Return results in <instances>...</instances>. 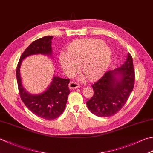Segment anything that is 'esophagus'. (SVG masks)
I'll use <instances>...</instances> for the list:
<instances>
[{"label": "esophagus", "mask_w": 153, "mask_h": 153, "mask_svg": "<svg viewBox=\"0 0 153 153\" xmlns=\"http://www.w3.org/2000/svg\"><path fill=\"white\" fill-rule=\"evenodd\" d=\"M69 88L71 89H76L77 88H79V83H77L76 82H71L70 83V84H69Z\"/></svg>", "instance_id": "34e87169"}]
</instances>
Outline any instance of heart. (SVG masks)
I'll use <instances>...</instances> for the list:
<instances>
[{
	"label": "heart",
	"instance_id": "heart-1",
	"mask_svg": "<svg viewBox=\"0 0 153 153\" xmlns=\"http://www.w3.org/2000/svg\"><path fill=\"white\" fill-rule=\"evenodd\" d=\"M112 53L103 40L87 38L73 42L68 53L62 52L59 62L68 76H72L81 69L88 78L94 80L105 72L111 60Z\"/></svg>",
	"mask_w": 153,
	"mask_h": 153
}]
</instances>
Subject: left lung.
Masks as SVG:
<instances>
[{"label":"left lung","instance_id":"1","mask_svg":"<svg viewBox=\"0 0 153 153\" xmlns=\"http://www.w3.org/2000/svg\"><path fill=\"white\" fill-rule=\"evenodd\" d=\"M134 71L132 56L127 53L126 61L121 67L107 71L92 85L94 94L87 101L89 111L98 117L116 114L126 103L132 92Z\"/></svg>","mask_w":153,"mask_h":153}]
</instances>
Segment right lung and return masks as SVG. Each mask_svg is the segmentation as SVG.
Returning <instances> with one entry per match:
<instances>
[{
    "mask_svg": "<svg viewBox=\"0 0 153 153\" xmlns=\"http://www.w3.org/2000/svg\"><path fill=\"white\" fill-rule=\"evenodd\" d=\"M48 36L33 42L22 53L16 68V79L20 98L30 111L46 120L56 119L64 112L66 105L70 89V79L53 76L52 82L46 90L40 94H31L24 88L20 76V66L22 60L27 57L36 54L52 56V40Z\"/></svg>",
    "mask_w": 153,
    "mask_h": 153,
    "instance_id": "right-lung-1",
    "label": "right lung"
}]
</instances>
